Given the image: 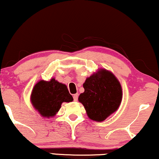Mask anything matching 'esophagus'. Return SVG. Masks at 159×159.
<instances>
[{"label": "esophagus", "mask_w": 159, "mask_h": 159, "mask_svg": "<svg viewBox=\"0 0 159 159\" xmlns=\"http://www.w3.org/2000/svg\"><path fill=\"white\" fill-rule=\"evenodd\" d=\"M78 94H73V99H74V101H77V100H78Z\"/></svg>", "instance_id": "esophagus-1"}]
</instances>
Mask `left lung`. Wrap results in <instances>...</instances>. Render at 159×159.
Masks as SVG:
<instances>
[{
    "label": "left lung",
    "instance_id": "8db88e82",
    "mask_svg": "<svg viewBox=\"0 0 159 159\" xmlns=\"http://www.w3.org/2000/svg\"><path fill=\"white\" fill-rule=\"evenodd\" d=\"M84 92L78 97L89 119L105 120L117 110L122 98V87L115 75L105 69L98 70L86 79Z\"/></svg>",
    "mask_w": 159,
    "mask_h": 159
}]
</instances>
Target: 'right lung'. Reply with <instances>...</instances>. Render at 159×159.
<instances>
[{"label": "right lung", "instance_id": "1", "mask_svg": "<svg viewBox=\"0 0 159 159\" xmlns=\"http://www.w3.org/2000/svg\"><path fill=\"white\" fill-rule=\"evenodd\" d=\"M73 100L67 86L51 78V81L41 80L34 86L31 102L35 109L44 117H52L59 111L63 102Z\"/></svg>", "mask_w": 159, "mask_h": 159}]
</instances>
